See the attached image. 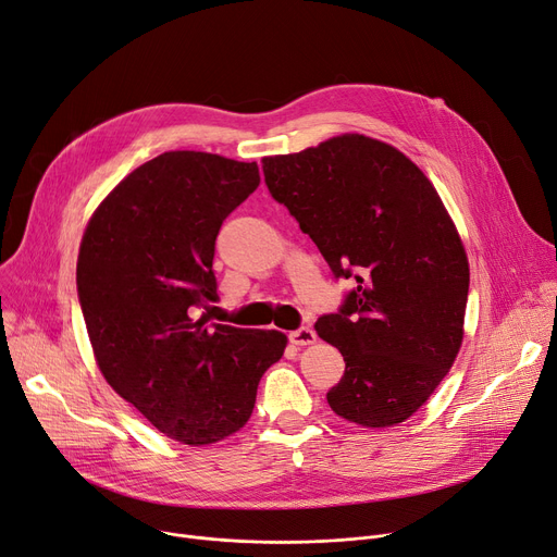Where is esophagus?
I'll list each match as a JSON object with an SVG mask.
<instances>
[{"instance_id":"esophagus-1","label":"esophagus","mask_w":557,"mask_h":557,"mask_svg":"<svg viewBox=\"0 0 557 557\" xmlns=\"http://www.w3.org/2000/svg\"><path fill=\"white\" fill-rule=\"evenodd\" d=\"M289 342L297 344V347H308V344H314V342H317V333H314L312 329L301 326V329L289 333Z\"/></svg>"}]
</instances>
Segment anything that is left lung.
<instances>
[{
	"mask_svg": "<svg viewBox=\"0 0 557 557\" xmlns=\"http://www.w3.org/2000/svg\"><path fill=\"white\" fill-rule=\"evenodd\" d=\"M262 172L333 274L358 283L314 324L347 362L329 406L364 429L396 426L462 347L469 260L451 215L406 153L362 134L268 156Z\"/></svg>",
	"mask_w": 557,
	"mask_h": 557,
	"instance_id": "1",
	"label": "left lung"
}]
</instances>
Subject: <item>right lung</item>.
Listing matches in <instances>:
<instances>
[{
	"label": "right lung",
	"mask_w": 557,
	"mask_h": 557,
	"mask_svg": "<svg viewBox=\"0 0 557 557\" xmlns=\"http://www.w3.org/2000/svg\"><path fill=\"white\" fill-rule=\"evenodd\" d=\"M260 183L256 163L165 151L124 176L82 237L76 289L99 372L163 435L190 446L249 421L281 331L208 324L222 222Z\"/></svg>",
	"instance_id": "add662e5"
}]
</instances>
